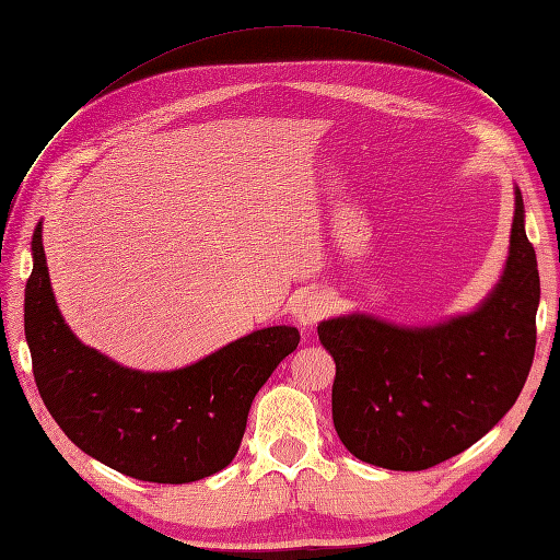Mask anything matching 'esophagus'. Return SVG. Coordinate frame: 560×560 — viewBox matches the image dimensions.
I'll use <instances>...</instances> for the list:
<instances>
[{
	"label": "esophagus",
	"mask_w": 560,
	"mask_h": 560,
	"mask_svg": "<svg viewBox=\"0 0 560 560\" xmlns=\"http://www.w3.org/2000/svg\"><path fill=\"white\" fill-rule=\"evenodd\" d=\"M327 301L322 299L319 294H315V292H308V294H303L299 301H296V306H294V317H296V322L299 325L303 327V329H313L317 322L327 315Z\"/></svg>",
	"instance_id": "esophagus-1"
}]
</instances>
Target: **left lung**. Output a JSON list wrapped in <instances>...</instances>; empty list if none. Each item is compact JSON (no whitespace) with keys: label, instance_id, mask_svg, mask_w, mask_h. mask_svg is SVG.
<instances>
[{"label":"left lung","instance_id":"obj_1","mask_svg":"<svg viewBox=\"0 0 560 560\" xmlns=\"http://www.w3.org/2000/svg\"><path fill=\"white\" fill-rule=\"evenodd\" d=\"M539 273L514 184L510 254L477 308L434 325H395L369 313L322 319L336 362L334 428L362 463L418 471L463 453L498 425L528 378Z\"/></svg>","mask_w":560,"mask_h":560}]
</instances>
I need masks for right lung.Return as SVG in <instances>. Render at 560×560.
Listing matches in <instances>:
<instances>
[{"label": "right lung", "mask_w": 560, "mask_h": 560, "mask_svg": "<svg viewBox=\"0 0 560 560\" xmlns=\"http://www.w3.org/2000/svg\"><path fill=\"white\" fill-rule=\"evenodd\" d=\"M25 338L48 413L95 460L151 483H191L241 448L252 399L299 346L296 327H266L173 371H140L81 343L50 287L42 222L32 235Z\"/></svg>", "instance_id": "obj_1"}]
</instances>
